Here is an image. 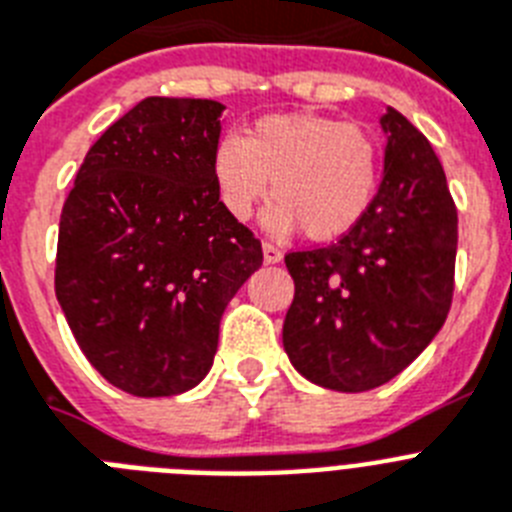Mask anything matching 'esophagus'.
<instances>
[{
	"label": "esophagus",
	"mask_w": 512,
	"mask_h": 512,
	"mask_svg": "<svg viewBox=\"0 0 512 512\" xmlns=\"http://www.w3.org/2000/svg\"><path fill=\"white\" fill-rule=\"evenodd\" d=\"M263 257H265V263H268V265H276V263H281V260H283V252L276 247V244L265 242L263 244Z\"/></svg>",
	"instance_id": "esophagus-1"
}]
</instances>
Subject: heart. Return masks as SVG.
Masks as SVG:
<instances>
[{
  "mask_svg": "<svg viewBox=\"0 0 512 512\" xmlns=\"http://www.w3.org/2000/svg\"><path fill=\"white\" fill-rule=\"evenodd\" d=\"M223 208L247 221L270 195L268 229H302L330 242L362 221L380 182V148L356 124L322 114L257 119L244 140L223 137L213 153Z\"/></svg>",
  "mask_w": 512,
  "mask_h": 512,
  "instance_id": "b5f03b06",
  "label": "heart"
}]
</instances>
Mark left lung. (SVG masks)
Returning <instances> with one entry per match:
<instances>
[{
	"instance_id": "left-lung-1",
	"label": "left lung",
	"mask_w": 512,
	"mask_h": 512,
	"mask_svg": "<svg viewBox=\"0 0 512 512\" xmlns=\"http://www.w3.org/2000/svg\"><path fill=\"white\" fill-rule=\"evenodd\" d=\"M385 174L354 229L286 255L283 349L322 388L364 393L409 367L453 302L458 213L440 158L401 111L380 119Z\"/></svg>"
}]
</instances>
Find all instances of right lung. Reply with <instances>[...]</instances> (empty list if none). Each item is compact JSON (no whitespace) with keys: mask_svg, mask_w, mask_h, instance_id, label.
Masks as SVG:
<instances>
[{"mask_svg":"<svg viewBox=\"0 0 512 512\" xmlns=\"http://www.w3.org/2000/svg\"><path fill=\"white\" fill-rule=\"evenodd\" d=\"M223 103L150 96L90 145L59 218L54 289L114 388L161 398L213 367L223 309L263 247L218 200Z\"/></svg>","mask_w":512,"mask_h":512,"instance_id":"obj_1","label":"right lung"}]
</instances>
